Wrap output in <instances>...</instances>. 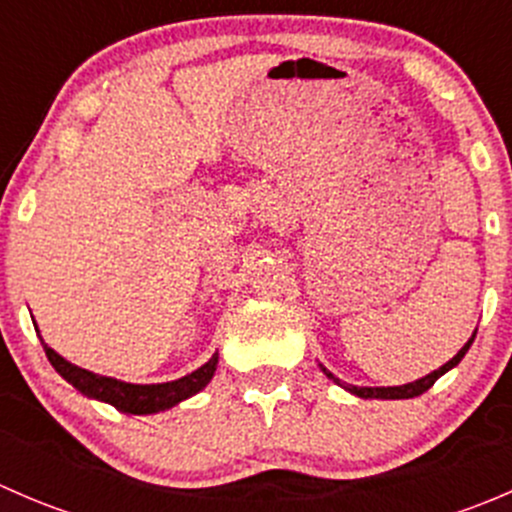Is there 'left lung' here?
<instances>
[{
  "mask_svg": "<svg viewBox=\"0 0 512 512\" xmlns=\"http://www.w3.org/2000/svg\"><path fill=\"white\" fill-rule=\"evenodd\" d=\"M473 339H476V332H473V337L468 339V344H466V347H463L461 352H458L456 356H453L451 361H446V364H443L441 369L431 371V374H428V376H423V379L414 381V384H404V386H374V389H371V386H354V384H347V381L337 379V376H334L332 371H327V369H324V374H327L329 379L334 381V384L344 386V389H347V391H352V394H356V396H361V399H414V396H421L423 391H428V389H431V386L436 384V381L441 379V376L446 374L448 369H453V366H456L458 361H461L463 356H466L468 349H471Z\"/></svg>",
  "mask_w": 512,
  "mask_h": 512,
  "instance_id": "obj_1",
  "label": "left lung"
}]
</instances>
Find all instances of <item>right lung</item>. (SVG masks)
<instances>
[{"mask_svg": "<svg viewBox=\"0 0 512 512\" xmlns=\"http://www.w3.org/2000/svg\"><path fill=\"white\" fill-rule=\"evenodd\" d=\"M44 352L49 356L51 366L69 381L71 386L81 391V394L91 396V399L106 401V404L116 406L123 414H156V411L170 409L178 401L188 399V396L198 394L215 374V366H218V354H213V359L208 364L200 366L193 374L183 376L178 381H168V384H126V381L108 379V376H98L94 371H86L81 366H74L71 361H66L64 356H59L51 347L44 344Z\"/></svg>", "mask_w": 512, "mask_h": 512, "instance_id": "1", "label": "right lung"}]
</instances>
